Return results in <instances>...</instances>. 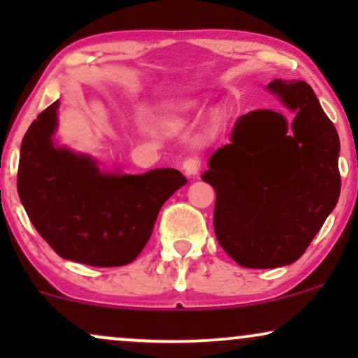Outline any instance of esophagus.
Returning <instances> with one entry per match:
<instances>
[{"instance_id": "esophagus-1", "label": "esophagus", "mask_w": 358, "mask_h": 358, "mask_svg": "<svg viewBox=\"0 0 358 358\" xmlns=\"http://www.w3.org/2000/svg\"><path fill=\"white\" fill-rule=\"evenodd\" d=\"M200 166H202V162H200V158H196V156H190V158H187L183 162V171L188 176L199 175Z\"/></svg>"}]
</instances>
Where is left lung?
<instances>
[{"label": "left lung", "instance_id": "8db88e82", "mask_svg": "<svg viewBox=\"0 0 358 358\" xmlns=\"http://www.w3.org/2000/svg\"><path fill=\"white\" fill-rule=\"evenodd\" d=\"M296 116L259 109L236 121L229 145L208 159L215 188L213 229L237 264L269 269L305 254L340 196V139L305 80H273Z\"/></svg>", "mask_w": 358, "mask_h": 358}]
</instances>
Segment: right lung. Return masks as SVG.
Masks as SVG:
<instances>
[{"label":"right lung","instance_id":"add662e5","mask_svg":"<svg viewBox=\"0 0 358 358\" xmlns=\"http://www.w3.org/2000/svg\"><path fill=\"white\" fill-rule=\"evenodd\" d=\"M59 104L40 113L24 134L20 200L60 257L94 268L129 264L150 241L159 208L187 178L173 168L104 173L90 156L55 146Z\"/></svg>","mask_w":358,"mask_h":358}]
</instances>
